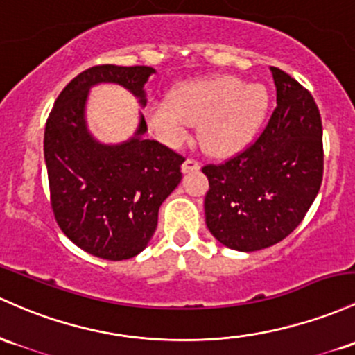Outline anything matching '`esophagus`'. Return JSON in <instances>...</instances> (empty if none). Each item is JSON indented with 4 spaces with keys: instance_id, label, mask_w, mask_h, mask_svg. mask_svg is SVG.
I'll use <instances>...</instances> for the list:
<instances>
[{
    "instance_id": "34e87169",
    "label": "esophagus",
    "mask_w": 355,
    "mask_h": 355,
    "mask_svg": "<svg viewBox=\"0 0 355 355\" xmlns=\"http://www.w3.org/2000/svg\"><path fill=\"white\" fill-rule=\"evenodd\" d=\"M200 170V163L196 162V159L192 158H187L184 163H182V171L184 173H192V171H197Z\"/></svg>"
}]
</instances>
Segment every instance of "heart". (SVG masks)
Here are the masks:
<instances>
[{
  "label": "heart",
  "mask_w": 355,
  "mask_h": 355,
  "mask_svg": "<svg viewBox=\"0 0 355 355\" xmlns=\"http://www.w3.org/2000/svg\"><path fill=\"white\" fill-rule=\"evenodd\" d=\"M270 111V92L236 76L190 79L175 85L165 99L150 101L145 119L166 146H182L192 124L204 150L229 157L252 141Z\"/></svg>",
  "instance_id": "b5f03b06"
}]
</instances>
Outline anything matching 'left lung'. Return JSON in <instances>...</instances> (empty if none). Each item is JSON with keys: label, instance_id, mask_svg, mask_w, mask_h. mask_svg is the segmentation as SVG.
Returning a JSON list of instances; mask_svg holds the SVG:
<instances>
[{"label": "left lung", "instance_id": "left-lung-1", "mask_svg": "<svg viewBox=\"0 0 355 355\" xmlns=\"http://www.w3.org/2000/svg\"><path fill=\"white\" fill-rule=\"evenodd\" d=\"M276 106L261 136L209 178L205 224L224 246L251 252L270 248L297 229L323 177L322 118L313 97L283 70L270 67Z\"/></svg>", "mask_w": 355, "mask_h": 355}]
</instances>
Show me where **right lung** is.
<instances>
[{
  "instance_id": "add662e5",
  "label": "right lung",
  "mask_w": 355,
  "mask_h": 355,
  "mask_svg": "<svg viewBox=\"0 0 355 355\" xmlns=\"http://www.w3.org/2000/svg\"><path fill=\"white\" fill-rule=\"evenodd\" d=\"M146 65H96L73 77L57 97L45 126L44 155L58 227L76 246L109 261L135 258L150 243L158 209L182 180L184 157L145 139L139 114L133 138L106 145L91 135L85 104L91 87L118 84L146 106Z\"/></svg>"
}]
</instances>
